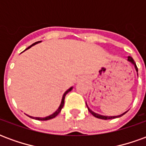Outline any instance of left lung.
<instances>
[{
	"label": "left lung",
	"mask_w": 146,
	"mask_h": 146,
	"mask_svg": "<svg viewBox=\"0 0 146 146\" xmlns=\"http://www.w3.org/2000/svg\"><path fill=\"white\" fill-rule=\"evenodd\" d=\"M127 60H128L129 62H131L132 64H134V65H135L136 71H137V73H138V67H137V66H136V64H135L134 59H133L131 56H128V58H127ZM88 109L89 112L92 113V115L95 116V117H96V118H99V119H113V118H116V117H119V116H123V114H125V113L127 112H127H125L124 113H123V114H121V115H119V116H102V115H99V114H97V113H94V112L90 110L88 107Z\"/></svg>",
	"instance_id": "8db88e82"
}]
</instances>
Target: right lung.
I'll list each match as a JSON object with an SVG mask.
<instances>
[{"mask_svg": "<svg viewBox=\"0 0 146 146\" xmlns=\"http://www.w3.org/2000/svg\"><path fill=\"white\" fill-rule=\"evenodd\" d=\"M39 42H40V41H37V42H36V43H34V44H32V45H30V47H28V48H27V49H29V48H31V47H32L33 45L39 43ZM27 49H26V50H27ZM72 89H73V88H70V89H68L66 92L64 93L63 96H62V102H61L60 106L58 107V110H56V111H55V112H54V113H53V114H51V116H47V117H44V118H40V117H33V116H30V117H31V118H33V119H37V120H48V119H52V118H54V117H55V116H57L58 113H60L61 110H62V107H63L64 102H65V97H66V95L67 93H69V92H70V91L72 90Z\"/></svg>", "mask_w": 146, "mask_h": 146, "instance_id": "obj_1", "label": "right lung"}]
</instances>
